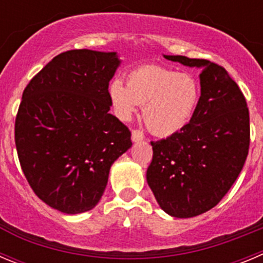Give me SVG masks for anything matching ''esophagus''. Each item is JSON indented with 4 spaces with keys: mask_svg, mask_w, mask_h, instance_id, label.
Returning a JSON list of instances; mask_svg holds the SVG:
<instances>
[{
    "mask_svg": "<svg viewBox=\"0 0 263 263\" xmlns=\"http://www.w3.org/2000/svg\"><path fill=\"white\" fill-rule=\"evenodd\" d=\"M144 139L143 133H142L141 130H133L132 132V141L133 142H141Z\"/></svg>",
    "mask_w": 263,
    "mask_h": 263,
    "instance_id": "esophagus-1",
    "label": "esophagus"
}]
</instances>
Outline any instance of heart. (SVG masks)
Instances as JSON below:
<instances>
[{"mask_svg":"<svg viewBox=\"0 0 263 263\" xmlns=\"http://www.w3.org/2000/svg\"><path fill=\"white\" fill-rule=\"evenodd\" d=\"M108 96L122 121H129L138 105H143V120L151 133L170 137L181 132L193 119L201 87L189 73L158 65H142L127 74L126 84L113 79Z\"/></svg>","mask_w":263,"mask_h":263,"instance_id":"obj_1","label":"heart"}]
</instances>
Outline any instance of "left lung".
Instances as JSON below:
<instances>
[{"label": "left lung", "instance_id": "1", "mask_svg": "<svg viewBox=\"0 0 263 263\" xmlns=\"http://www.w3.org/2000/svg\"><path fill=\"white\" fill-rule=\"evenodd\" d=\"M164 59L202 67L201 98L181 132L151 142L146 177L161 210L193 218L216 206L241 172L249 151V109L224 67L185 56Z\"/></svg>", "mask_w": 263, "mask_h": 263}]
</instances>
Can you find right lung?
<instances>
[{"label": "right lung", "instance_id": "add662e5", "mask_svg": "<svg viewBox=\"0 0 263 263\" xmlns=\"http://www.w3.org/2000/svg\"><path fill=\"white\" fill-rule=\"evenodd\" d=\"M116 52L67 50L27 84L15 119L19 163L36 196L65 214L98 204L110 165L132 147L130 130L110 115Z\"/></svg>", "mask_w": 263, "mask_h": 263}]
</instances>
